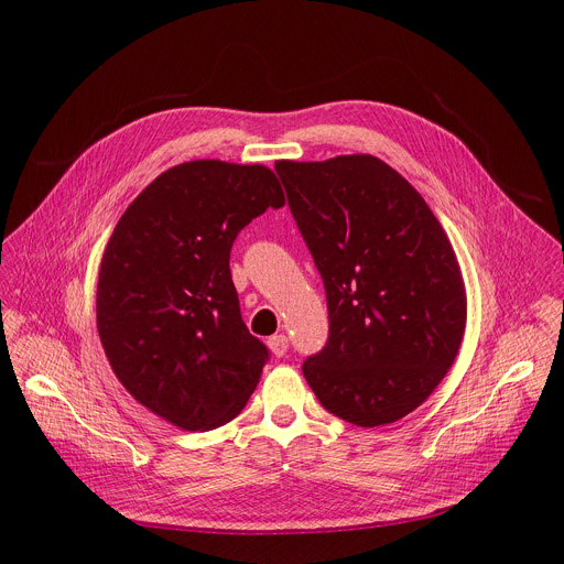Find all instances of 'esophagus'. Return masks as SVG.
I'll list each match as a JSON object with an SVG mask.
<instances>
[{"label":"esophagus","instance_id":"34e87169","mask_svg":"<svg viewBox=\"0 0 564 564\" xmlns=\"http://www.w3.org/2000/svg\"><path fill=\"white\" fill-rule=\"evenodd\" d=\"M268 346H270V350H272L276 357H283V355L288 352V348H290V339H288L285 335H272V337L268 339Z\"/></svg>","mask_w":564,"mask_h":564}]
</instances>
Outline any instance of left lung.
<instances>
[{
	"label": "left lung",
	"mask_w": 564,
	"mask_h": 564,
	"mask_svg": "<svg viewBox=\"0 0 564 564\" xmlns=\"http://www.w3.org/2000/svg\"><path fill=\"white\" fill-rule=\"evenodd\" d=\"M324 279L328 341L303 375L361 426L413 413L453 366L466 326L459 265L417 189L375 155L274 165Z\"/></svg>",
	"instance_id": "obj_1"
}]
</instances>
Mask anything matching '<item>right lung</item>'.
Returning <instances> with one entry per match:
<instances>
[{"label":"right lung","instance_id":"right-lung-1","mask_svg":"<svg viewBox=\"0 0 564 564\" xmlns=\"http://www.w3.org/2000/svg\"><path fill=\"white\" fill-rule=\"evenodd\" d=\"M285 205L263 165L192 160L160 174L118 220L98 279V333L122 386L185 431L231 422L270 350L240 316L238 231Z\"/></svg>","mask_w":564,"mask_h":564}]
</instances>
